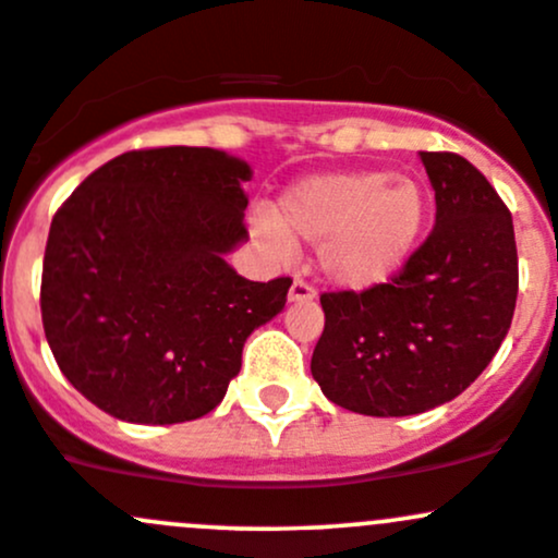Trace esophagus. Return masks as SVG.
Masks as SVG:
<instances>
[{
    "label": "esophagus",
    "mask_w": 558,
    "mask_h": 558,
    "mask_svg": "<svg viewBox=\"0 0 558 558\" xmlns=\"http://www.w3.org/2000/svg\"><path fill=\"white\" fill-rule=\"evenodd\" d=\"M289 300L291 302H311V300H315V289L307 283V280L296 278L289 289Z\"/></svg>",
    "instance_id": "34e87169"
}]
</instances>
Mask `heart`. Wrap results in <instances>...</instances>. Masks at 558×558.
Segmentation results:
<instances>
[{
	"mask_svg": "<svg viewBox=\"0 0 558 558\" xmlns=\"http://www.w3.org/2000/svg\"><path fill=\"white\" fill-rule=\"evenodd\" d=\"M429 199L418 180L388 170L311 174L280 196L278 221L253 218V234L275 256L294 240L320 243L318 264L342 289H373L391 280L418 247Z\"/></svg>",
	"mask_w": 558,
	"mask_h": 558,
	"instance_id": "heart-1",
	"label": "heart"
}]
</instances>
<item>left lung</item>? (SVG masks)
Segmentation results:
<instances>
[{"label": "left lung", "instance_id": "1", "mask_svg": "<svg viewBox=\"0 0 558 558\" xmlns=\"http://www.w3.org/2000/svg\"><path fill=\"white\" fill-rule=\"evenodd\" d=\"M435 229L388 283L320 294L311 373L340 408L415 415L451 402L486 369L519 296L513 218L464 156L421 150Z\"/></svg>", "mask_w": 558, "mask_h": 558}]
</instances>
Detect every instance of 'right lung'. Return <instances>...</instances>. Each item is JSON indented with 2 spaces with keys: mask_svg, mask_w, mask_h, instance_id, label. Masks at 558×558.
<instances>
[{
  "mask_svg": "<svg viewBox=\"0 0 558 558\" xmlns=\"http://www.w3.org/2000/svg\"><path fill=\"white\" fill-rule=\"evenodd\" d=\"M245 161L213 148L129 150L56 210L43 262V326L88 402L129 424L210 413L256 326L291 278L253 283L223 253L247 240Z\"/></svg>",
  "mask_w": 558,
  "mask_h": 558,
  "instance_id": "1",
  "label": "right lung"
}]
</instances>
